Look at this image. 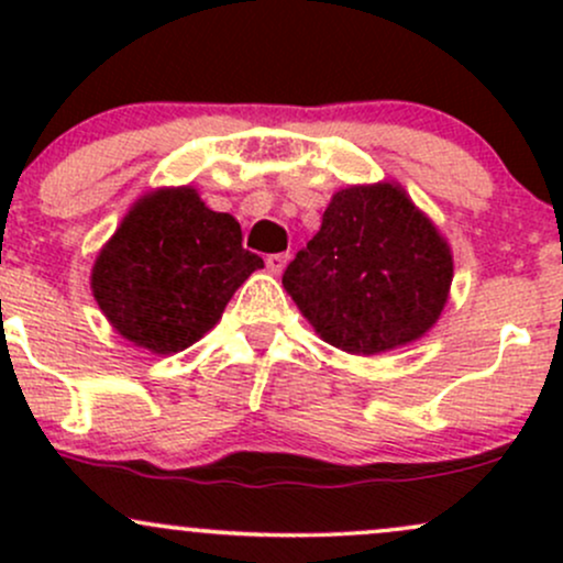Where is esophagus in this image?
<instances>
[{
  "label": "esophagus",
  "mask_w": 563,
  "mask_h": 563,
  "mask_svg": "<svg viewBox=\"0 0 563 563\" xmlns=\"http://www.w3.org/2000/svg\"><path fill=\"white\" fill-rule=\"evenodd\" d=\"M288 264V254H269L267 256V269L273 275H280Z\"/></svg>",
  "instance_id": "esophagus-1"
}]
</instances>
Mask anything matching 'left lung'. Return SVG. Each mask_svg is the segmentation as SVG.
Returning a JSON list of instances; mask_svg holds the SVG:
<instances>
[{"label":"left lung","mask_w":563,"mask_h":563,"mask_svg":"<svg viewBox=\"0 0 563 563\" xmlns=\"http://www.w3.org/2000/svg\"><path fill=\"white\" fill-rule=\"evenodd\" d=\"M450 286V243L397 183L333 192L318 235L283 275L320 339L363 357L429 333Z\"/></svg>","instance_id":"8db88e82"}]
</instances>
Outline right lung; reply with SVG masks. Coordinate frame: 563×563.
Listing matches in <instances>:
<instances>
[{
    "instance_id": "obj_1",
    "label": "right lung",
    "mask_w": 563,
    "mask_h": 563,
    "mask_svg": "<svg viewBox=\"0 0 563 563\" xmlns=\"http://www.w3.org/2000/svg\"><path fill=\"white\" fill-rule=\"evenodd\" d=\"M262 256L243 249L235 217L196 187L142 196L92 267V294L115 333L153 354H177L209 333Z\"/></svg>"
}]
</instances>
